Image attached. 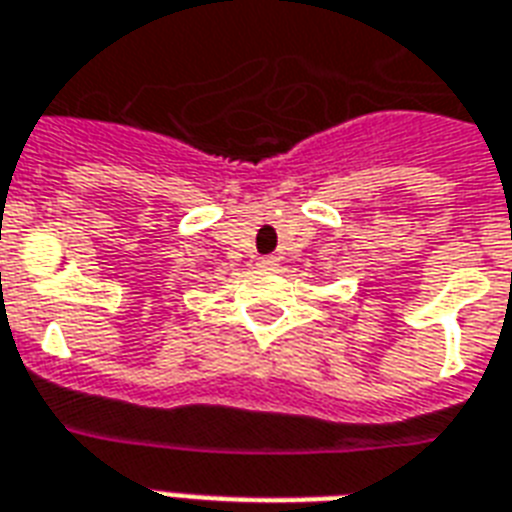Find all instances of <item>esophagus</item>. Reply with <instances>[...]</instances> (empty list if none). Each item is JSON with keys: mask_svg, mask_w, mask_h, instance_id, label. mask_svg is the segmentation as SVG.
<instances>
[{"mask_svg": "<svg viewBox=\"0 0 512 512\" xmlns=\"http://www.w3.org/2000/svg\"><path fill=\"white\" fill-rule=\"evenodd\" d=\"M275 264H278L275 256H261L259 259V267H264V270H270V267H275Z\"/></svg>", "mask_w": 512, "mask_h": 512, "instance_id": "obj_1", "label": "esophagus"}]
</instances>
